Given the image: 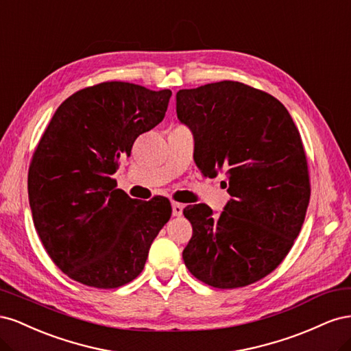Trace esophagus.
I'll return each instance as SVG.
<instances>
[{
	"mask_svg": "<svg viewBox=\"0 0 351 351\" xmlns=\"http://www.w3.org/2000/svg\"><path fill=\"white\" fill-rule=\"evenodd\" d=\"M171 208H173V215H174V217H182V215H183L184 206H183L182 204H177V202H173Z\"/></svg>",
	"mask_w": 351,
	"mask_h": 351,
	"instance_id": "esophagus-1",
	"label": "esophagus"
}]
</instances>
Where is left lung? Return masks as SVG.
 <instances>
[{
	"label": "left lung",
	"mask_w": 351,
	"mask_h": 351,
	"mask_svg": "<svg viewBox=\"0 0 351 351\" xmlns=\"http://www.w3.org/2000/svg\"><path fill=\"white\" fill-rule=\"evenodd\" d=\"M177 117L195 139L205 177L226 173L231 199L218 215L184 208L193 236L187 269L217 289H237L272 272L299 236L311 184L300 133L272 95L240 82L208 83L177 95Z\"/></svg>",
	"instance_id": "1"
}]
</instances>
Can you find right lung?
Segmentation results:
<instances>
[{
	"mask_svg": "<svg viewBox=\"0 0 351 351\" xmlns=\"http://www.w3.org/2000/svg\"><path fill=\"white\" fill-rule=\"evenodd\" d=\"M171 90L105 82L57 108L29 168V204L38 236L74 281L117 289L145 267L171 217L165 197L132 199L112 178L137 136L165 117Z\"/></svg>",
	"mask_w": 351,
	"mask_h": 351,
	"instance_id": "right-lung-1",
	"label": "right lung"
}]
</instances>
